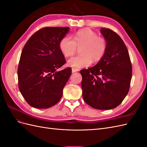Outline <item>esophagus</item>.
I'll use <instances>...</instances> for the list:
<instances>
[{
    "label": "esophagus",
    "instance_id": "esophagus-1",
    "mask_svg": "<svg viewBox=\"0 0 147 147\" xmlns=\"http://www.w3.org/2000/svg\"><path fill=\"white\" fill-rule=\"evenodd\" d=\"M79 70L78 69H75V68H72V72H78Z\"/></svg>",
    "mask_w": 147,
    "mask_h": 147
}]
</instances>
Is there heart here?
Returning <instances> with one entry per match:
<instances>
[{"mask_svg": "<svg viewBox=\"0 0 147 147\" xmlns=\"http://www.w3.org/2000/svg\"><path fill=\"white\" fill-rule=\"evenodd\" d=\"M82 55L71 57L68 65L75 69L86 67L90 65L92 60L97 63L102 59L107 48L106 40L90 29H83L75 32L74 40L65 36L59 42V48L65 57L74 55L77 47H80Z\"/></svg>", "mask_w": 147, "mask_h": 147, "instance_id": "b5f03b06", "label": "heart"}]
</instances>
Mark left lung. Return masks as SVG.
Returning a JSON list of instances; mask_svg holds the SVG:
<instances>
[{"label":"left lung","mask_w":147,"mask_h":147,"mask_svg":"<svg viewBox=\"0 0 147 147\" xmlns=\"http://www.w3.org/2000/svg\"><path fill=\"white\" fill-rule=\"evenodd\" d=\"M100 32L107 42V48L95 66L80 70L82 96L92 108L109 110L117 107L127 94L132 70L121 38L109 28H102Z\"/></svg>","instance_id":"obj_1"}]
</instances>
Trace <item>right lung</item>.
Returning <instances> with one entry per match:
<instances>
[{
  "mask_svg": "<svg viewBox=\"0 0 147 147\" xmlns=\"http://www.w3.org/2000/svg\"><path fill=\"white\" fill-rule=\"evenodd\" d=\"M69 28L46 27L35 32L25 44L18 68L20 91L35 108L48 109L63 96L72 69L58 71L65 63L59 42Z\"/></svg>",
  "mask_w": 147,
  "mask_h": 147,
  "instance_id": "right-lung-1",
  "label": "right lung"
}]
</instances>
